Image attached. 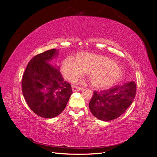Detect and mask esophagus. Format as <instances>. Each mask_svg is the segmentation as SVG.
I'll return each mask as SVG.
<instances>
[{
	"instance_id": "obj_1",
	"label": "esophagus",
	"mask_w": 157,
	"mask_h": 157,
	"mask_svg": "<svg viewBox=\"0 0 157 157\" xmlns=\"http://www.w3.org/2000/svg\"><path fill=\"white\" fill-rule=\"evenodd\" d=\"M83 88H80V87H78V86H73L72 87V90L73 92H78L80 91V90H82Z\"/></svg>"
}]
</instances>
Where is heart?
<instances>
[{"instance_id":"1","label":"heart","mask_w":157,"mask_h":157,"mask_svg":"<svg viewBox=\"0 0 157 157\" xmlns=\"http://www.w3.org/2000/svg\"><path fill=\"white\" fill-rule=\"evenodd\" d=\"M62 71L65 77L73 81L81 76L84 71L89 75L92 86L104 89L111 88L119 83L123 73L115 61L108 57L82 53L77 59L69 56L62 63Z\"/></svg>"}]
</instances>
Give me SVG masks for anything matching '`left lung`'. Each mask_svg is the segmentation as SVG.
<instances>
[{
	"label": "left lung",
	"instance_id": "1",
	"mask_svg": "<svg viewBox=\"0 0 157 157\" xmlns=\"http://www.w3.org/2000/svg\"><path fill=\"white\" fill-rule=\"evenodd\" d=\"M136 85L134 81L126 82L105 91L94 92L89 103L92 115L103 121L119 117L130 107L135 98Z\"/></svg>",
	"mask_w": 157,
	"mask_h": 157
}]
</instances>
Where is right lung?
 Returning a JSON list of instances; mask_svg holds the SVG:
<instances>
[{
	"instance_id": "obj_1",
	"label": "right lung",
	"mask_w": 157,
	"mask_h": 157,
	"mask_svg": "<svg viewBox=\"0 0 157 157\" xmlns=\"http://www.w3.org/2000/svg\"><path fill=\"white\" fill-rule=\"evenodd\" d=\"M58 54V49H52L35 56L22 77V92L27 105L37 115L45 118L59 115L73 93L59 66L52 62Z\"/></svg>"
}]
</instances>
